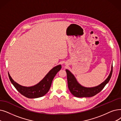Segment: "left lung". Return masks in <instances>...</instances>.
I'll return each mask as SVG.
<instances>
[{"label":"left lung","instance_id":"obj_1","mask_svg":"<svg viewBox=\"0 0 121 121\" xmlns=\"http://www.w3.org/2000/svg\"><path fill=\"white\" fill-rule=\"evenodd\" d=\"M67 76L68 86L71 93L73 96L77 97H92L100 92L106 84L109 82L112 74L113 65L108 77L103 82L98 86L87 87L82 86L77 81L75 76L68 69H66Z\"/></svg>","mask_w":121,"mask_h":121}]
</instances>
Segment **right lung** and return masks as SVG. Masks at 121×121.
Wrapping results in <instances>:
<instances>
[{"mask_svg": "<svg viewBox=\"0 0 121 121\" xmlns=\"http://www.w3.org/2000/svg\"><path fill=\"white\" fill-rule=\"evenodd\" d=\"M61 69L58 65L49 71L46 76L36 85L31 86H25L15 82L8 73L9 79L16 90L24 96L29 98H36L44 96L48 92L54 78Z\"/></svg>", "mask_w": 121, "mask_h": 121, "instance_id": "1", "label": "right lung"}]
</instances>
